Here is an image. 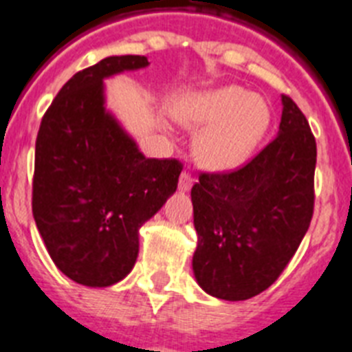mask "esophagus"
I'll use <instances>...</instances> for the list:
<instances>
[{
    "mask_svg": "<svg viewBox=\"0 0 352 352\" xmlns=\"http://www.w3.org/2000/svg\"><path fill=\"white\" fill-rule=\"evenodd\" d=\"M193 182H195L193 177L189 175L188 172H182L180 173V179H179V189L182 191V193H188L189 189L193 188Z\"/></svg>",
    "mask_w": 352,
    "mask_h": 352,
    "instance_id": "obj_1",
    "label": "esophagus"
}]
</instances>
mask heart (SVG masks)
<instances>
[{"label":"heart","instance_id":"heart-1","mask_svg":"<svg viewBox=\"0 0 352 352\" xmlns=\"http://www.w3.org/2000/svg\"><path fill=\"white\" fill-rule=\"evenodd\" d=\"M179 118L191 129L198 163L212 172H228L250 157L271 124V108L264 97L239 85L201 91L184 100Z\"/></svg>","mask_w":352,"mask_h":352}]
</instances>
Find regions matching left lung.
Here are the masks:
<instances>
[{"mask_svg": "<svg viewBox=\"0 0 352 352\" xmlns=\"http://www.w3.org/2000/svg\"><path fill=\"white\" fill-rule=\"evenodd\" d=\"M282 106L261 154L232 173H201L191 189L193 273L214 298L244 301L273 285L310 227L316 138L294 100L282 96Z\"/></svg>", "mask_w": 352, "mask_h": 352, "instance_id": "obj_1", "label": "left lung"}]
</instances>
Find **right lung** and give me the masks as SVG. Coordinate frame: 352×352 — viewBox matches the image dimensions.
Masks as SVG:
<instances>
[{
  "instance_id": "right-lung-1",
  "label": "right lung",
  "mask_w": 352,
  "mask_h": 352,
  "mask_svg": "<svg viewBox=\"0 0 352 352\" xmlns=\"http://www.w3.org/2000/svg\"><path fill=\"white\" fill-rule=\"evenodd\" d=\"M108 56L63 85L35 145L33 218L56 267L85 287H109L136 264L140 228L177 191L182 164L148 159L106 108L104 79L148 67Z\"/></svg>"
}]
</instances>
